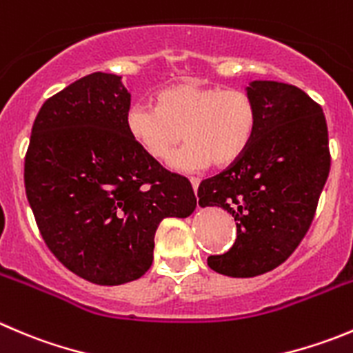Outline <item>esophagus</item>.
<instances>
[{
  "instance_id": "obj_1",
  "label": "esophagus",
  "mask_w": 353,
  "mask_h": 353,
  "mask_svg": "<svg viewBox=\"0 0 353 353\" xmlns=\"http://www.w3.org/2000/svg\"><path fill=\"white\" fill-rule=\"evenodd\" d=\"M190 183H191V186H193V191H194V193H196L198 186H200V179H198V177H191Z\"/></svg>"
}]
</instances>
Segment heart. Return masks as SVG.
<instances>
[{
	"instance_id": "1",
	"label": "heart",
	"mask_w": 353,
	"mask_h": 353,
	"mask_svg": "<svg viewBox=\"0 0 353 353\" xmlns=\"http://www.w3.org/2000/svg\"><path fill=\"white\" fill-rule=\"evenodd\" d=\"M259 124L253 98L241 90L177 82L157 94V107L132 105L125 129L148 157L163 162L176 146L188 143L170 165L198 172L208 165L234 163L252 145Z\"/></svg>"
}]
</instances>
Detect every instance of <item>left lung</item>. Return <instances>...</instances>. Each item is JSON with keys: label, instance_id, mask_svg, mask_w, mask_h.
<instances>
[{"label": "left lung", "instance_id": "8db88e82", "mask_svg": "<svg viewBox=\"0 0 353 353\" xmlns=\"http://www.w3.org/2000/svg\"><path fill=\"white\" fill-rule=\"evenodd\" d=\"M246 93L259 112L252 145L198 188L200 207H221L234 217V245L207 260L212 271L231 278L272 271L295 252L331 165L326 117L312 98L278 81H252Z\"/></svg>", "mask_w": 353, "mask_h": 353}]
</instances>
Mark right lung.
<instances>
[{
    "mask_svg": "<svg viewBox=\"0 0 353 353\" xmlns=\"http://www.w3.org/2000/svg\"><path fill=\"white\" fill-rule=\"evenodd\" d=\"M121 75L94 72L44 101L26 155V193L44 243L85 281L117 286L153 262L165 217H188L193 188L131 139Z\"/></svg>",
    "mask_w": 353,
    "mask_h": 353,
    "instance_id": "obj_1",
    "label": "right lung"
}]
</instances>
